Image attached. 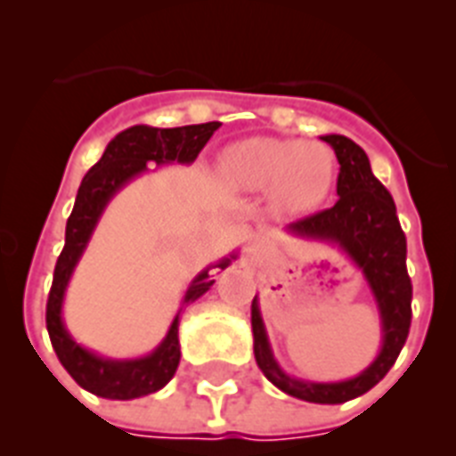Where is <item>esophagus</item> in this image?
Returning a JSON list of instances; mask_svg holds the SVG:
<instances>
[{
    "label": "esophagus",
    "mask_w": 456,
    "mask_h": 456,
    "mask_svg": "<svg viewBox=\"0 0 456 456\" xmlns=\"http://www.w3.org/2000/svg\"><path fill=\"white\" fill-rule=\"evenodd\" d=\"M247 251H248V254H251V256H260V254H263V242H260L258 237H254V240L248 242Z\"/></svg>",
    "instance_id": "34e87169"
}]
</instances>
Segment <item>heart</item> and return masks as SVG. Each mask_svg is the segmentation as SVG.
Returning <instances> with one entry per match:
<instances>
[{
    "instance_id": "b5f03b06",
    "label": "heart",
    "mask_w": 456,
    "mask_h": 456,
    "mask_svg": "<svg viewBox=\"0 0 456 456\" xmlns=\"http://www.w3.org/2000/svg\"><path fill=\"white\" fill-rule=\"evenodd\" d=\"M224 173L232 186L251 193L272 191L283 209H302L325 196L332 184V151L299 140L251 138L224 159Z\"/></svg>"
}]
</instances>
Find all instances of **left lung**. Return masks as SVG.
<instances>
[{
  "label": "left lung",
  "instance_id": "1",
  "mask_svg": "<svg viewBox=\"0 0 456 456\" xmlns=\"http://www.w3.org/2000/svg\"><path fill=\"white\" fill-rule=\"evenodd\" d=\"M322 140L332 147L339 161V200L330 209L295 221L288 225V231L299 237L337 244L364 272V279L380 311L383 348L379 357L355 379L339 383H311L288 376L276 364L256 297L251 302V328L256 362L272 385L302 402L344 403L380 383L402 353L413 316V283L406 270V235L396 216L395 200L390 191L373 177L371 163L364 150L346 135H322Z\"/></svg>",
  "mask_w": 456,
  "mask_h": 456
}]
</instances>
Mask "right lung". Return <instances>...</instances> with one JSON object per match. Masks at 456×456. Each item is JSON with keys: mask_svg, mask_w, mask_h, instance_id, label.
I'll use <instances>...</instances> for the list:
<instances>
[{"mask_svg": "<svg viewBox=\"0 0 456 456\" xmlns=\"http://www.w3.org/2000/svg\"><path fill=\"white\" fill-rule=\"evenodd\" d=\"M219 122L208 124H191V126H175V128H154L138 124L131 126L108 142L103 157L99 163H94L87 170V175L80 182L77 189L76 205L73 212L66 221V242L61 248L57 265H54L53 288L48 295V306H45V325H48L50 341L53 348L60 357L61 367L71 373L80 387L103 399H138V396L151 395L161 390L177 371L180 364V314L175 316L166 339L151 350L150 355L138 357V360H110L101 357L92 350L83 348L80 344L71 339V334L66 332L64 321H61V305H64V293L69 286L73 270L77 260L83 256L87 247L89 237L94 232L99 224L101 214L126 182L145 173L147 163H193L200 150L208 145V140L219 128ZM237 256L231 254V258L219 260V270H225L231 265V260ZM202 270L200 274L191 281L186 290L182 306L196 302L200 295L209 290L214 279L209 276V270Z\"/></svg>", "mask_w": 456, "mask_h": 456, "instance_id": "obj_1", "label": "right lung"}]
</instances>
